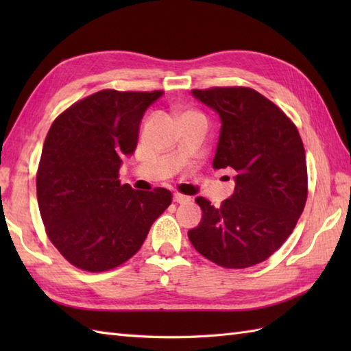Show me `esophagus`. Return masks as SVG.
<instances>
[{
	"instance_id": "esophagus-1",
	"label": "esophagus",
	"mask_w": 351,
	"mask_h": 351,
	"mask_svg": "<svg viewBox=\"0 0 351 351\" xmlns=\"http://www.w3.org/2000/svg\"><path fill=\"white\" fill-rule=\"evenodd\" d=\"M173 200H175V202H178V204H185V202H189L190 197L181 195V193H175Z\"/></svg>"
}]
</instances>
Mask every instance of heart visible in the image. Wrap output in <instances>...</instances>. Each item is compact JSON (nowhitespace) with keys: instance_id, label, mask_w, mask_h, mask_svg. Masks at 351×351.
<instances>
[{"instance_id":"obj_1","label":"heart","mask_w":351,"mask_h":351,"mask_svg":"<svg viewBox=\"0 0 351 351\" xmlns=\"http://www.w3.org/2000/svg\"><path fill=\"white\" fill-rule=\"evenodd\" d=\"M182 116H200V114L195 113V111H185V113H184ZM200 117H202V116H200Z\"/></svg>"}]
</instances>
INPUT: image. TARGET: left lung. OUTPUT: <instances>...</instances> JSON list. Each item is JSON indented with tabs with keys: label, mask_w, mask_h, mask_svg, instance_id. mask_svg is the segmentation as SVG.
<instances>
[{
	"label": "left lung",
	"mask_w": 351,
	"mask_h": 351,
	"mask_svg": "<svg viewBox=\"0 0 351 351\" xmlns=\"http://www.w3.org/2000/svg\"><path fill=\"white\" fill-rule=\"evenodd\" d=\"M191 95L220 117L214 169H234L235 191L202 210L189 238L200 255L226 268L263 263L293 232L308 196L306 155L285 113L249 87H214Z\"/></svg>",
	"instance_id": "obj_1"
}]
</instances>
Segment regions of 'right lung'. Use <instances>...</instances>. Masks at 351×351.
I'll use <instances>...</instances> for the list:
<instances>
[{
	"mask_svg": "<svg viewBox=\"0 0 351 351\" xmlns=\"http://www.w3.org/2000/svg\"><path fill=\"white\" fill-rule=\"evenodd\" d=\"M155 92H96L58 116L45 138L37 202L51 243L72 265L106 271L136 255L171 202L166 189L121 185L119 169L136 151Z\"/></svg>",
	"mask_w": 351,
	"mask_h": 351,
	"instance_id": "right-lung-1",
	"label": "right lung"
}]
</instances>
